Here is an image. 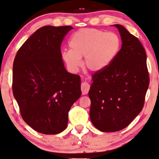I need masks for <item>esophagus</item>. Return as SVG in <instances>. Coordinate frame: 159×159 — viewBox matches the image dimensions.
<instances>
[{"instance_id": "esophagus-1", "label": "esophagus", "mask_w": 159, "mask_h": 159, "mask_svg": "<svg viewBox=\"0 0 159 159\" xmlns=\"http://www.w3.org/2000/svg\"><path fill=\"white\" fill-rule=\"evenodd\" d=\"M90 89V85L88 82H84L82 83L81 84V89H82V94L83 95H85L88 93L89 92Z\"/></svg>"}]
</instances>
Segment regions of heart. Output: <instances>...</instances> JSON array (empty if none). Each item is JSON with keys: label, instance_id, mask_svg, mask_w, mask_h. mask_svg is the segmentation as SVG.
Masks as SVG:
<instances>
[{"label": "heart", "instance_id": "1", "mask_svg": "<svg viewBox=\"0 0 159 159\" xmlns=\"http://www.w3.org/2000/svg\"><path fill=\"white\" fill-rule=\"evenodd\" d=\"M120 45V39L115 33L84 28L72 35L69 41L70 49H65L61 55L72 71H77L84 57V66L93 72H98L113 61Z\"/></svg>", "mask_w": 159, "mask_h": 159}]
</instances>
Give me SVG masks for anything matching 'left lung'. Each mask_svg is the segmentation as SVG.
Listing matches in <instances>:
<instances>
[{
	"mask_svg": "<svg viewBox=\"0 0 159 159\" xmlns=\"http://www.w3.org/2000/svg\"><path fill=\"white\" fill-rule=\"evenodd\" d=\"M118 29L122 46L113 61L92 75L89 116L101 132L121 130L142 111L149 84L147 54L142 44L123 25Z\"/></svg>",
	"mask_w": 159,
	"mask_h": 159,
	"instance_id": "left-lung-1",
	"label": "left lung"
}]
</instances>
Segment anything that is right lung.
I'll list each match as a JSON object with an SVG mask.
<instances>
[{
    "label": "right lung",
    "mask_w": 159,
    "mask_h": 159,
    "mask_svg": "<svg viewBox=\"0 0 159 159\" xmlns=\"http://www.w3.org/2000/svg\"><path fill=\"white\" fill-rule=\"evenodd\" d=\"M71 26H44L22 44L12 68V92L23 120L34 130L56 134L64 130L68 112L80 97L81 80L69 73L61 46Z\"/></svg>",
    "instance_id": "right-lung-1"
}]
</instances>
